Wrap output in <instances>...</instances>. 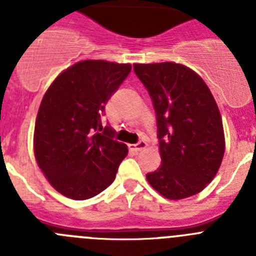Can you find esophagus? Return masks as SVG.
I'll return each instance as SVG.
<instances>
[{
  "label": "esophagus",
  "mask_w": 256,
  "mask_h": 256,
  "mask_svg": "<svg viewBox=\"0 0 256 256\" xmlns=\"http://www.w3.org/2000/svg\"><path fill=\"white\" fill-rule=\"evenodd\" d=\"M146 146H148V144H146V142L140 141V142H137V144H130L128 148H130V151H134V152H140V151H142L144 148H146Z\"/></svg>",
  "instance_id": "esophagus-1"
}]
</instances>
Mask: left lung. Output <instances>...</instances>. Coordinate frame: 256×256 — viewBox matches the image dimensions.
Returning a JSON list of instances; mask_svg holds the SVG:
<instances>
[{"label": "left lung", "mask_w": 256, "mask_h": 256, "mask_svg": "<svg viewBox=\"0 0 256 256\" xmlns=\"http://www.w3.org/2000/svg\"><path fill=\"white\" fill-rule=\"evenodd\" d=\"M156 112L162 165L146 174L169 200L201 192L218 173L224 155L223 123L204 79L177 62L133 64Z\"/></svg>", "instance_id": "obj_1"}]
</instances>
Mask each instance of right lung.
<instances>
[{
  "mask_svg": "<svg viewBox=\"0 0 256 256\" xmlns=\"http://www.w3.org/2000/svg\"><path fill=\"white\" fill-rule=\"evenodd\" d=\"M132 65L83 60L61 72L44 94L36 119L33 148L38 166L54 188L87 200L115 180L126 144L102 128L105 105Z\"/></svg>",
  "mask_w": 256,
  "mask_h": 256,
  "instance_id": "obj_1",
  "label": "right lung"
}]
</instances>
